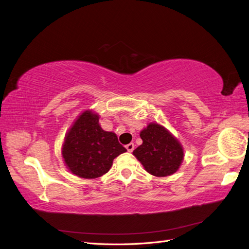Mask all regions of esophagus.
<instances>
[{
  "label": "esophagus",
  "mask_w": 249,
  "mask_h": 249,
  "mask_svg": "<svg viewBox=\"0 0 249 249\" xmlns=\"http://www.w3.org/2000/svg\"><path fill=\"white\" fill-rule=\"evenodd\" d=\"M134 147H135L134 143H129V144L125 145V148L127 149V152H129V153H132V152H133V150H134Z\"/></svg>",
  "instance_id": "1"
}]
</instances>
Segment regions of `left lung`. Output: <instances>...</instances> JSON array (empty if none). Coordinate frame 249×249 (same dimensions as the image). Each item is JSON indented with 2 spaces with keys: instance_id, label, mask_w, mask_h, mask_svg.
Listing matches in <instances>:
<instances>
[{
  "instance_id": "obj_1",
  "label": "left lung",
  "mask_w": 249,
  "mask_h": 249,
  "mask_svg": "<svg viewBox=\"0 0 249 249\" xmlns=\"http://www.w3.org/2000/svg\"><path fill=\"white\" fill-rule=\"evenodd\" d=\"M142 144L133 155L144 169L155 177L175 173L184 160V150L178 140L159 124L150 123L140 132Z\"/></svg>"
}]
</instances>
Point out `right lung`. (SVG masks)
Instances as JSON below:
<instances>
[{
  "label": "right lung",
  "instance_id": "add662e5",
  "mask_svg": "<svg viewBox=\"0 0 249 249\" xmlns=\"http://www.w3.org/2000/svg\"><path fill=\"white\" fill-rule=\"evenodd\" d=\"M125 152L116 134L104 131L99 124V115L90 110L77 118L62 145L67 168L82 178L102 177L110 170L113 160Z\"/></svg>",
  "mask_w": 249,
  "mask_h": 249
}]
</instances>
